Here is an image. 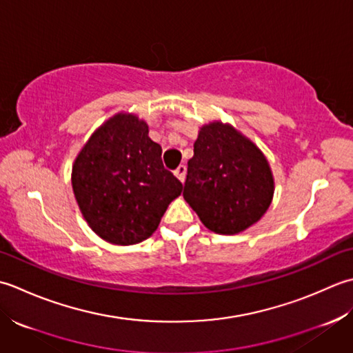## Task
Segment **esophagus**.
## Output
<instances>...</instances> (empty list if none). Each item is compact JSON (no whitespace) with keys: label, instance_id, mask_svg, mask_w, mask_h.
Wrapping results in <instances>:
<instances>
[{"label":"esophagus","instance_id":"34e87169","mask_svg":"<svg viewBox=\"0 0 353 353\" xmlns=\"http://www.w3.org/2000/svg\"><path fill=\"white\" fill-rule=\"evenodd\" d=\"M185 174H187V168L184 166V164H181V166H179V168L175 170V175H176V178H178L181 183L185 181Z\"/></svg>","mask_w":353,"mask_h":353}]
</instances>
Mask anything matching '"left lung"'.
Returning a JSON list of instances; mask_svg holds the SVG:
<instances>
[{
  "label": "left lung",
  "instance_id": "left-lung-1",
  "mask_svg": "<svg viewBox=\"0 0 353 353\" xmlns=\"http://www.w3.org/2000/svg\"><path fill=\"white\" fill-rule=\"evenodd\" d=\"M272 193L270 164L253 143L219 121L201 128L183 196L208 230L243 232L268 210Z\"/></svg>",
  "mask_w": 353,
  "mask_h": 353
}]
</instances>
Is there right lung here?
<instances>
[{
	"label": "right lung",
	"instance_id": "add662e5",
	"mask_svg": "<svg viewBox=\"0 0 353 353\" xmlns=\"http://www.w3.org/2000/svg\"><path fill=\"white\" fill-rule=\"evenodd\" d=\"M145 121L117 114L91 135L73 166V190L92 232L116 245L152 234L183 184L164 169Z\"/></svg>",
	"mask_w": 353,
	"mask_h": 353
}]
</instances>
